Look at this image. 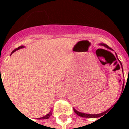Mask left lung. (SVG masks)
Returning <instances> with one entry per match:
<instances>
[{
    "label": "left lung",
    "instance_id": "1",
    "mask_svg": "<svg viewBox=\"0 0 129 129\" xmlns=\"http://www.w3.org/2000/svg\"><path fill=\"white\" fill-rule=\"evenodd\" d=\"M103 45H104L105 47H106L107 48H108V49H111V50H112L110 47H108V45H106V44H102ZM116 54V53H115ZM117 56V54H116ZM119 63H120V64H121V66H122V63L120 62V61H119ZM74 111H75V113L77 115H79V116L80 117H88V118H95V117H101L102 115H103L105 113L106 111H105V112H104V113H100V114H95V115H92V114H86V113H80V112H79V111H76L75 109L74 108Z\"/></svg>",
    "mask_w": 129,
    "mask_h": 129
}]
</instances>
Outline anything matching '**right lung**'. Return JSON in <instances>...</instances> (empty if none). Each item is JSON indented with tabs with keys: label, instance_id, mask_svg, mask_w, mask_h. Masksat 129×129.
<instances>
[{
	"label": "right lung",
	"instance_id": "add662e5",
	"mask_svg": "<svg viewBox=\"0 0 129 129\" xmlns=\"http://www.w3.org/2000/svg\"><path fill=\"white\" fill-rule=\"evenodd\" d=\"M23 48V46H19V47H18V48H16L15 50H14L12 51V54L13 52H15L16 50H18V49H20V48ZM52 111L51 110L50 112V113H48V115H46L45 116L43 117H41V118H39V119H48V118H49V117H50L51 115H52Z\"/></svg>",
	"mask_w": 129,
	"mask_h": 129
}]
</instances>
